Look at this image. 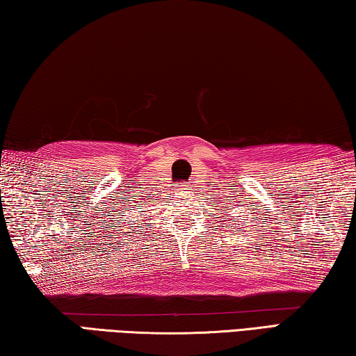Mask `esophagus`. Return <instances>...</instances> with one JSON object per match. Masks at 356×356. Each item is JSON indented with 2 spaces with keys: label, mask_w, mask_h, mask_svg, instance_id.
Returning <instances> with one entry per match:
<instances>
[{
  "label": "esophagus",
  "mask_w": 356,
  "mask_h": 356,
  "mask_svg": "<svg viewBox=\"0 0 356 356\" xmlns=\"http://www.w3.org/2000/svg\"><path fill=\"white\" fill-rule=\"evenodd\" d=\"M182 190H191V188H190L188 184H184V185H182Z\"/></svg>",
  "instance_id": "34e87169"
}]
</instances>
